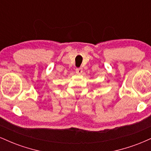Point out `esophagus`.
<instances>
[{
	"label": "esophagus",
	"instance_id": "esophagus-1",
	"mask_svg": "<svg viewBox=\"0 0 151 151\" xmlns=\"http://www.w3.org/2000/svg\"><path fill=\"white\" fill-rule=\"evenodd\" d=\"M82 72H83V70H82V68H77L76 69V72H77V74H81L82 73Z\"/></svg>",
	"mask_w": 151,
	"mask_h": 151
}]
</instances>
